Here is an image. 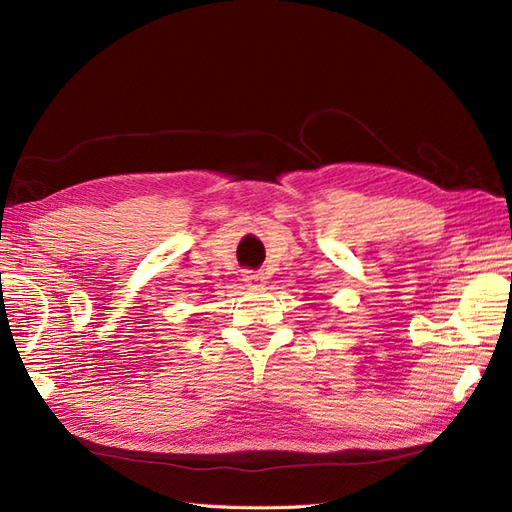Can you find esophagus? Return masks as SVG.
<instances>
[{
    "label": "esophagus",
    "instance_id": "34e87169",
    "mask_svg": "<svg viewBox=\"0 0 512 512\" xmlns=\"http://www.w3.org/2000/svg\"><path fill=\"white\" fill-rule=\"evenodd\" d=\"M243 282L250 288H262L267 282V277H265V273H260V271H245Z\"/></svg>",
    "mask_w": 512,
    "mask_h": 512
}]
</instances>
